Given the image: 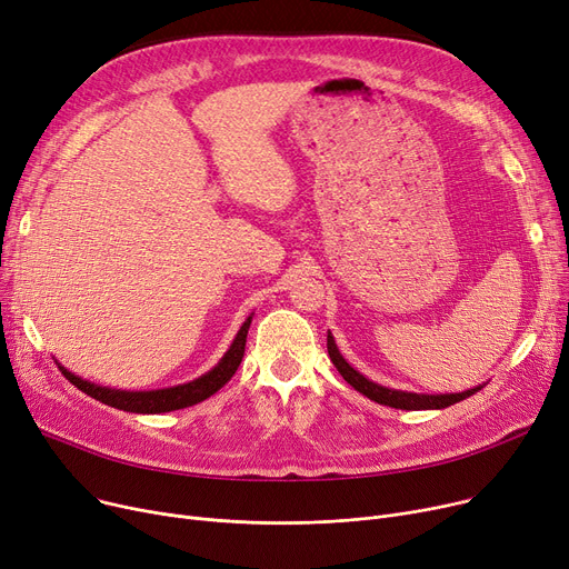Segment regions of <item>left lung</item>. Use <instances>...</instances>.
<instances>
[{
  "label": "left lung",
  "instance_id": "obj_1",
  "mask_svg": "<svg viewBox=\"0 0 569 569\" xmlns=\"http://www.w3.org/2000/svg\"><path fill=\"white\" fill-rule=\"evenodd\" d=\"M327 352H330V360L337 367V371L343 376L346 382H350L357 392L369 397L376 403L390 406V408H401V410H440L452 406L457 401H463L472 397L477 390H482V385L472 387V390L466 392H455V395H417V392H403V390H392V387H382L369 378H365L360 371H355L339 352L332 332H327Z\"/></svg>",
  "mask_w": 569,
  "mask_h": 569
}]
</instances>
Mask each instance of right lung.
I'll use <instances>...</instances> for the list:
<instances>
[{"mask_svg": "<svg viewBox=\"0 0 569 569\" xmlns=\"http://www.w3.org/2000/svg\"><path fill=\"white\" fill-rule=\"evenodd\" d=\"M251 318H253V313L244 320L242 327H239L237 337L232 339L230 348L226 350V355L221 357L219 365L212 371H207L204 376H200L191 382L166 387V390H149V392L112 390V387H101V385H94L89 380H82L64 367H59V369H62L67 380L73 382L78 390H82L87 397H92V399H97L106 406H112L117 410L157 415V412H170V410H179V408H189V406H196V403L209 399L212 395H217L221 387L234 376L239 362H242V357H244V346H247Z\"/></svg>", "mask_w": 569, "mask_h": 569, "instance_id": "1", "label": "right lung"}]
</instances>
